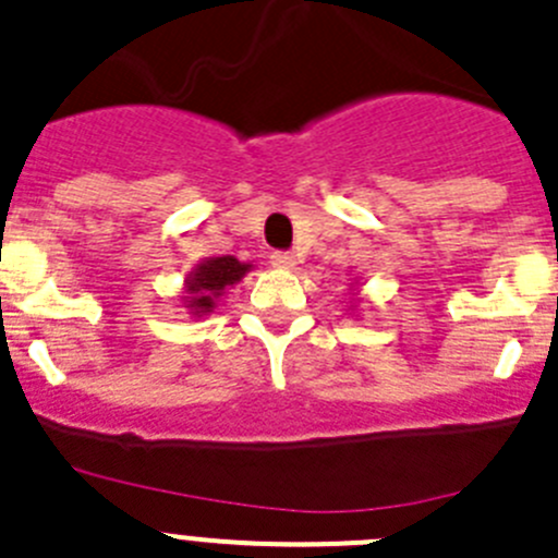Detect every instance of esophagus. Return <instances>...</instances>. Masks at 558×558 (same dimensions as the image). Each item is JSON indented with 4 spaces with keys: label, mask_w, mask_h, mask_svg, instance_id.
<instances>
[{
    "label": "esophagus",
    "mask_w": 558,
    "mask_h": 558,
    "mask_svg": "<svg viewBox=\"0 0 558 558\" xmlns=\"http://www.w3.org/2000/svg\"><path fill=\"white\" fill-rule=\"evenodd\" d=\"M271 266H277V268H292L295 266V257L290 255V252H274L271 255Z\"/></svg>",
    "instance_id": "1"
}]
</instances>
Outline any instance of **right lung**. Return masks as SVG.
Here are the masks:
<instances>
[{"instance_id": "obj_1", "label": "right lung", "mask_w": 558, "mask_h": 558, "mask_svg": "<svg viewBox=\"0 0 558 558\" xmlns=\"http://www.w3.org/2000/svg\"><path fill=\"white\" fill-rule=\"evenodd\" d=\"M246 271H252L250 263L235 260L233 255L208 257V260L197 263L195 271L186 277L184 306L190 308L195 317L214 312V308H217V301L225 295V290L239 284V281L246 277Z\"/></svg>"}]
</instances>
